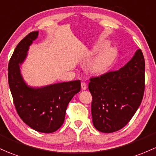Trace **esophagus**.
Masks as SVG:
<instances>
[{"label": "esophagus", "instance_id": "1", "mask_svg": "<svg viewBox=\"0 0 156 156\" xmlns=\"http://www.w3.org/2000/svg\"><path fill=\"white\" fill-rule=\"evenodd\" d=\"M87 83H84V82H82V83H81V89H82V90H87Z\"/></svg>", "mask_w": 156, "mask_h": 156}]
</instances>
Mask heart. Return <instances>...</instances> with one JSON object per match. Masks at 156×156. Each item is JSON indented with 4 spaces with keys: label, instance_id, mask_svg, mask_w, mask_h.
Masks as SVG:
<instances>
[{
    "label": "heart",
    "instance_id": "heart-1",
    "mask_svg": "<svg viewBox=\"0 0 156 156\" xmlns=\"http://www.w3.org/2000/svg\"><path fill=\"white\" fill-rule=\"evenodd\" d=\"M115 53L112 49L104 50L92 65V69L95 74H102L105 73L114 58Z\"/></svg>",
    "mask_w": 156,
    "mask_h": 156
}]
</instances>
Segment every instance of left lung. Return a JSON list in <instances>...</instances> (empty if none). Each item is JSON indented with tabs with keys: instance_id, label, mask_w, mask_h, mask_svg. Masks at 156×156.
Segmentation results:
<instances>
[{
	"instance_id": "1",
	"label": "left lung",
	"mask_w": 156,
	"mask_h": 156,
	"mask_svg": "<svg viewBox=\"0 0 156 156\" xmlns=\"http://www.w3.org/2000/svg\"><path fill=\"white\" fill-rule=\"evenodd\" d=\"M145 61L141 49L125 66L90 79L92 117L95 129L110 133L127 124L139 107L145 87Z\"/></svg>"
}]
</instances>
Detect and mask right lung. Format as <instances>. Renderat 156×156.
<instances>
[{
    "label": "right lung",
    "instance_id": "obj_1",
    "mask_svg": "<svg viewBox=\"0 0 156 156\" xmlns=\"http://www.w3.org/2000/svg\"><path fill=\"white\" fill-rule=\"evenodd\" d=\"M37 35V31L30 32L17 45L9 62L8 81L20 119L35 130L51 133L58 130L64 123L66 107L81 90V81L62 82L37 88L25 83L20 64L24 61L29 47Z\"/></svg>",
    "mask_w": 156,
    "mask_h": 156
}]
</instances>
